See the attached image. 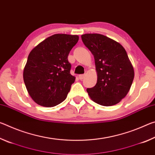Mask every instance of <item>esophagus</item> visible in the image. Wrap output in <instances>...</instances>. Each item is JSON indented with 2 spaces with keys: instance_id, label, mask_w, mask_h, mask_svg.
Wrapping results in <instances>:
<instances>
[{
  "instance_id": "esophagus-1",
  "label": "esophagus",
  "mask_w": 155,
  "mask_h": 155,
  "mask_svg": "<svg viewBox=\"0 0 155 155\" xmlns=\"http://www.w3.org/2000/svg\"><path fill=\"white\" fill-rule=\"evenodd\" d=\"M85 74H80L79 76H78V78H79L80 80H83L84 78H85Z\"/></svg>"
}]
</instances>
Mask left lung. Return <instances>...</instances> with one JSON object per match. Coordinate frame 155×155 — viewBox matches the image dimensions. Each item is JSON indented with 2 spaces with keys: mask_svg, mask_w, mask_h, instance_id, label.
I'll list each match as a JSON object with an SVG mask.
<instances>
[{
  "mask_svg": "<svg viewBox=\"0 0 155 155\" xmlns=\"http://www.w3.org/2000/svg\"><path fill=\"white\" fill-rule=\"evenodd\" d=\"M82 41L94 57L97 83L87 88L94 102L103 106L117 104L127 96L134 78V69L121 44L105 35L87 33Z\"/></svg>",
  "mask_w": 155,
  "mask_h": 155,
  "instance_id": "left-lung-1",
  "label": "left lung"
}]
</instances>
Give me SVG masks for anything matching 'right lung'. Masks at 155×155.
<instances>
[{
	"label": "right lung",
	"instance_id": "1",
	"mask_svg": "<svg viewBox=\"0 0 155 155\" xmlns=\"http://www.w3.org/2000/svg\"><path fill=\"white\" fill-rule=\"evenodd\" d=\"M78 38V35L54 34L30 52L23 78L28 94L39 105L54 107L66 98L75 81L70 74L68 56Z\"/></svg>",
	"mask_w": 155,
	"mask_h": 155
}]
</instances>
